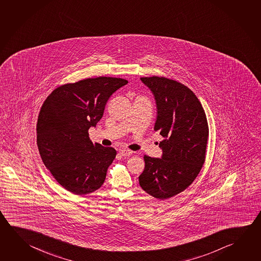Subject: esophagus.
Here are the masks:
<instances>
[{
    "label": "esophagus",
    "instance_id": "1",
    "mask_svg": "<svg viewBox=\"0 0 261 261\" xmlns=\"http://www.w3.org/2000/svg\"><path fill=\"white\" fill-rule=\"evenodd\" d=\"M119 154L123 156H127V155H132L133 151L129 150V149H122L119 151Z\"/></svg>",
    "mask_w": 261,
    "mask_h": 261
}]
</instances>
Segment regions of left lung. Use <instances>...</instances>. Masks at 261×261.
Wrapping results in <instances>:
<instances>
[{"label":"left lung","mask_w":261,"mask_h":261,"mask_svg":"<svg viewBox=\"0 0 261 261\" xmlns=\"http://www.w3.org/2000/svg\"><path fill=\"white\" fill-rule=\"evenodd\" d=\"M156 105L154 130L163 140L161 159L144 155L145 169L138 177L142 189L160 200L186 190L205 161L209 127L205 112L189 88L165 77H143Z\"/></svg>","instance_id":"8db88e82"}]
</instances>
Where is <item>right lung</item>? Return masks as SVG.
<instances>
[{
	"label": "right lung",
	"mask_w": 261,
	"mask_h": 261,
	"mask_svg": "<svg viewBox=\"0 0 261 261\" xmlns=\"http://www.w3.org/2000/svg\"><path fill=\"white\" fill-rule=\"evenodd\" d=\"M127 83L112 77L85 79L61 85L44 101L37 119L38 150L67 191L88 194L105 182L116 150L93 144L88 131L101 120L111 95Z\"/></svg>",
	"instance_id": "1"
}]
</instances>
